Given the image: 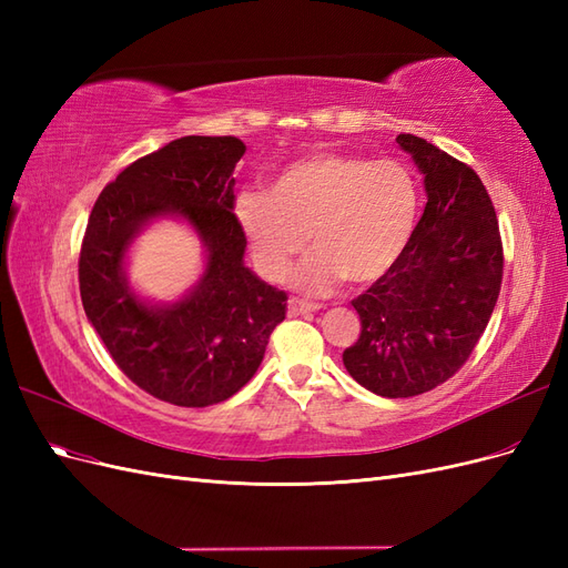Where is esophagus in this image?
I'll return each mask as SVG.
<instances>
[{
    "label": "esophagus",
    "instance_id": "esophagus-1",
    "mask_svg": "<svg viewBox=\"0 0 568 568\" xmlns=\"http://www.w3.org/2000/svg\"><path fill=\"white\" fill-rule=\"evenodd\" d=\"M320 305L315 303H305V301H298V298H291L288 301V315H307V313H317Z\"/></svg>",
    "mask_w": 568,
    "mask_h": 568
}]
</instances>
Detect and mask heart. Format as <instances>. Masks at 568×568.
Here are the masks:
<instances>
[{"label": "heart", "mask_w": 568, "mask_h": 568, "mask_svg": "<svg viewBox=\"0 0 568 568\" xmlns=\"http://www.w3.org/2000/svg\"><path fill=\"white\" fill-rule=\"evenodd\" d=\"M422 211L419 184L395 159L315 151L284 165L270 192H244L234 203L263 277L282 282L291 261L315 251L291 274L303 294L324 296L348 280L369 286L400 263Z\"/></svg>", "instance_id": "1"}]
</instances>
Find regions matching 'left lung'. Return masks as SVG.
I'll return each mask as SVG.
<instances>
[{"mask_svg":"<svg viewBox=\"0 0 568 568\" xmlns=\"http://www.w3.org/2000/svg\"><path fill=\"white\" fill-rule=\"evenodd\" d=\"M395 142L424 175V215L400 263L353 301L363 332L343 351V365L382 398H412L469 359L500 296L505 257L493 201L474 170L422 136Z\"/></svg>","mask_w":568,"mask_h":568,"instance_id":"1","label":"left lung"}]
</instances>
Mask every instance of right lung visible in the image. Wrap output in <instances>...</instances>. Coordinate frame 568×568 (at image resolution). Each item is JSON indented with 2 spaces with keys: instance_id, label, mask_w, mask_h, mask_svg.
I'll return each instance as SVG.
<instances>
[{
  "instance_id": "right-lung-1",
  "label": "right lung",
  "mask_w": 568,
  "mask_h": 568,
  "mask_svg": "<svg viewBox=\"0 0 568 568\" xmlns=\"http://www.w3.org/2000/svg\"><path fill=\"white\" fill-rule=\"evenodd\" d=\"M236 136H182L134 161L99 194L84 230L78 280L84 315L130 382L159 400L209 407L261 367L286 294L244 265L234 209ZM175 214L206 248L197 286L175 304H146L124 277V255L151 219Z\"/></svg>"
}]
</instances>
